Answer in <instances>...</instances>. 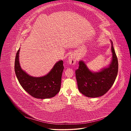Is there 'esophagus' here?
I'll return each instance as SVG.
<instances>
[{
  "mask_svg": "<svg viewBox=\"0 0 131 131\" xmlns=\"http://www.w3.org/2000/svg\"><path fill=\"white\" fill-rule=\"evenodd\" d=\"M69 63L70 64H74L75 63H76L77 62V58L75 57V56L73 54H72L69 57Z\"/></svg>",
  "mask_w": 131,
  "mask_h": 131,
  "instance_id": "1",
  "label": "esophagus"
}]
</instances>
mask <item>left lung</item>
I'll use <instances>...</instances> for the list:
<instances>
[{"label": "left lung", "mask_w": 131, "mask_h": 131, "mask_svg": "<svg viewBox=\"0 0 131 131\" xmlns=\"http://www.w3.org/2000/svg\"><path fill=\"white\" fill-rule=\"evenodd\" d=\"M112 62L109 67L98 73H92L84 62H79V68L75 70L78 89L88 97H98L106 93L112 88L118 72V60L112 41Z\"/></svg>", "instance_id": "1"}]
</instances>
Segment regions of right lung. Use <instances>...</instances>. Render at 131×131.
Listing matches in <instances>:
<instances>
[{
	"mask_svg": "<svg viewBox=\"0 0 131 131\" xmlns=\"http://www.w3.org/2000/svg\"><path fill=\"white\" fill-rule=\"evenodd\" d=\"M19 49L15 58V71L23 89L36 98H50L56 96L60 91L61 86L62 75L64 69L63 61L57 62L51 72L45 76L35 78L28 75L21 68L19 63Z\"/></svg>",
	"mask_w": 131,
	"mask_h": 131,
	"instance_id": "1",
	"label": "right lung"
}]
</instances>
